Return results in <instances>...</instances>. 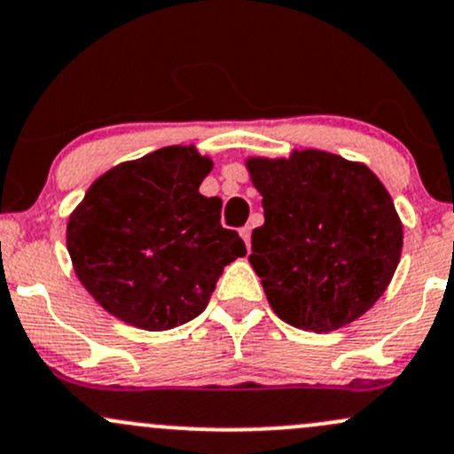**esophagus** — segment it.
<instances>
[{"label": "esophagus", "instance_id": "1", "mask_svg": "<svg viewBox=\"0 0 454 454\" xmlns=\"http://www.w3.org/2000/svg\"><path fill=\"white\" fill-rule=\"evenodd\" d=\"M239 235H241L243 241H246V246L250 247V237H252V228L250 226H243L241 231H239Z\"/></svg>", "mask_w": 454, "mask_h": 454}]
</instances>
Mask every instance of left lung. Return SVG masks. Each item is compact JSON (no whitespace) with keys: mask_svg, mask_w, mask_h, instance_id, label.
I'll list each match as a JSON object with an SVG mask.
<instances>
[{"mask_svg":"<svg viewBox=\"0 0 454 454\" xmlns=\"http://www.w3.org/2000/svg\"><path fill=\"white\" fill-rule=\"evenodd\" d=\"M265 223L250 262L288 325L333 332L372 308L395 276L403 226L390 193L364 163L325 151L247 159Z\"/></svg>","mask_w":454,"mask_h":454,"instance_id":"left-lung-1","label":"left lung"}]
</instances>
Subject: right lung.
<instances>
[{"mask_svg": "<svg viewBox=\"0 0 454 454\" xmlns=\"http://www.w3.org/2000/svg\"><path fill=\"white\" fill-rule=\"evenodd\" d=\"M213 161L159 148L98 176L74 208L67 246L79 282L109 315L163 332L207 308L246 243L219 223L222 200L198 192Z\"/></svg>", "mask_w": 454, "mask_h": 454, "instance_id": "add662e5", "label": "right lung"}]
</instances>
